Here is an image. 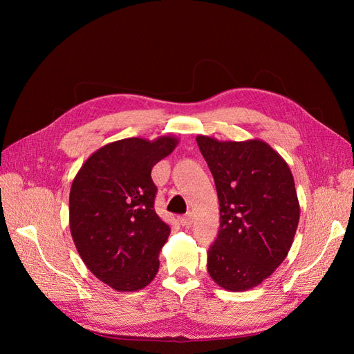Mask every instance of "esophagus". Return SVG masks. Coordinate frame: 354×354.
Listing matches in <instances>:
<instances>
[{"instance_id":"esophagus-1","label":"esophagus","mask_w":354,"mask_h":354,"mask_svg":"<svg viewBox=\"0 0 354 354\" xmlns=\"http://www.w3.org/2000/svg\"><path fill=\"white\" fill-rule=\"evenodd\" d=\"M192 223H194V216H192L190 212L186 214L185 217L180 218V224H181V226H183V227H190Z\"/></svg>"}]
</instances>
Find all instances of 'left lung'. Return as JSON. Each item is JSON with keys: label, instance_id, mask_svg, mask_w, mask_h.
Segmentation results:
<instances>
[{"label": "left lung", "instance_id": "left-lung-1", "mask_svg": "<svg viewBox=\"0 0 354 354\" xmlns=\"http://www.w3.org/2000/svg\"><path fill=\"white\" fill-rule=\"evenodd\" d=\"M196 142L216 181L220 202L218 236L208 250L211 279L232 292L267 279L291 250L299 202L291 169L260 138Z\"/></svg>", "mask_w": 354, "mask_h": 354}]
</instances>
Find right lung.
I'll use <instances>...</instances> for the list:
<instances>
[{
  "label": "right lung",
  "instance_id": "obj_1",
  "mask_svg": "<svg viewBox=\"0 0 354 354\" xmlns=\"http://www.w3.org/2000/svg\"><path fill=\"white\" fill-rule=\"evenodd\" d=\"M178 145L174 136L130 137L97 149L75 176L69 226L88 270L118 292L153 281L169 227L155 211V164Z\"/></svg>",
  "mask_w": 354,
  "mask_h": 354
}]
</instances>
